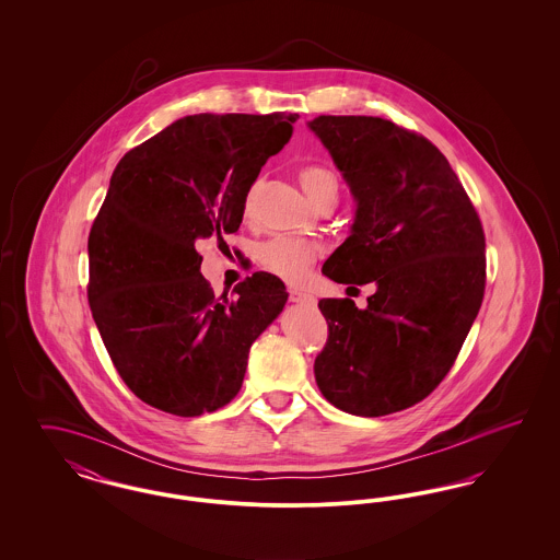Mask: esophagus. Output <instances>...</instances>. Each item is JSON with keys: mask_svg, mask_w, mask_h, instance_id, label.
I'll return each instance as SVG.
<instances>
[{"mask_svg": "<svg viewBox=\"0 0 560 560\" xmlns=\"http://www.w3.org/2000/svg\"><path fill=\"white\" fill-rule=\"evenodd\" d=\"M290 300L295 304H306V306H313L315 304V295L308 292H302V290H290Z\"/></svg>", "mask_w": 560, "mask_h": 560, "instance_id": "esophagus-1", "label": "esophagus"}]
</instances>
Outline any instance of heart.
Instances as JSON below:
<instances>
[{
  "mask_svg": "<svg viewBox=\"0 0 560 560\" xmlns=\"http://www.w3.org/2000/svg\"><path fill=\"white\" fill-rule=\"evenodd\" d=\"M300 183L311 197V201L320 206H336L340 197V185L336 174L323 163H308L300 167ZM254 190L247 197V208L252 201ZM320 256L319 243L298 237V235H275L260 243L258 247V262L267 268L268 272L285 279V281H302L311 267Z\"/></svg>",
  "mask_w": 560,
  "mask_h": 560,
  "instance_id": "obj_1",
  "label": "heart"
}]
</instances>
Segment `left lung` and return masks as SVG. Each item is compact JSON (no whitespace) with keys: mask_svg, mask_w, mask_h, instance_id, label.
Returning <instances> with one entry per match:
<instances>
[{"mask_svg":"<svg viewBox=\"0 0 560 560\" xmlns=\"http://www.w3.org/2000/svg\"><path fill=\"white\" fill-rule=\"evenodd\" d=\"M308 126L359 203L323 275L377 288L363 311L350 298L319 300L327 342L315 380L347 413L388 416L427 399L452 370L485 295V231L422 133L368 115H319Z\"/></svg>","mask_w":560,"mask_h":560,"instance_id":"8db88e82","label":"left lung"}]
</instances>
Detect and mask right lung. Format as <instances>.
I'll use <instances>...</instances> for the list:
<instances>
[{"instance_id": "add662e5", "label": "right lung", "mask_w": 560, "mask_h": 560, "mask_svg": "<svg viewBox=\"0 0 560 560\" xmlns=\"http://www.w3.org/2000/svg\"><path fill=\"white\" fill-rule=\"evenodd\" d=\"M298 115H188L117 163L94 218L88 302L126 386L165 413L195 418L237 397L254 340L288 292L254 272L215 295L197 245L240 231L262 165Z\"/></svg>"}]
</instances>
